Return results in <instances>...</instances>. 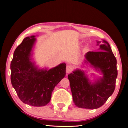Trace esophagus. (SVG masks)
I'll return each instance as SVG.
<instances>
[{"instance_id": "34e87169", "label": "esophagus", "mask_w": 128, "mask_h": 128, "mask_svg": "<svg viewBox=\"0 0 128 128\" xmlns=\"http://www.w3.org/2000/svg\"><path fill=\"white\" fill-rule=\"evenodd\" d=\"M73 70V68L72 67V66H70V65H68L66 66V72L67 73H70Z\"/></svg>"}]
</instances>
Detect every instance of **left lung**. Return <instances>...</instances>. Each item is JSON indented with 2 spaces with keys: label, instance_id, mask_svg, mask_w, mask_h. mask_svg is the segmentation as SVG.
I'll use <instances>...</instances> for the list:
<instances>
[{
  "label": "left lung",
  "instance_id": "obj_1",
  "mask_svg": "<svg viewBox=\"0 0 128 128\" xmlns=\"http://www.w3.org/2000/svg\"><path fill=\"white\" fill-rule=\"evenodd\" d=\"M99 51H89L85 54L84 64L90 66L103 74L92 82L84 70L80 69L68 74L73 100L77 107L96 109L106 103L115 88L118 77L117 60L110 45L103 40ZM100 42L97 41V45Z\"/></svg>",
  "mask_w": 128,
  "mask_h": 128
}]
</instances>
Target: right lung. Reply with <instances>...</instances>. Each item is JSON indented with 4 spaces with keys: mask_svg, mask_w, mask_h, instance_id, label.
<instances>
[{
    "mask_svg": "<svg viewBox=\"0 0 128 128\" xmlns=\"http://www.w3.org/2000/svg\"><path fill=\"white\" fill-rule=\"evenodd\" d=\"M35 36L25 38L15 50L10 63V81L23 103L34 107L47 104L55 86L66 76V64L40 69L32 61Z\"/></svg>",
    "mask_w": 128,
    "mask_h": 128,
    "instance_id": "1",
    "label": "right lung"
}]
</instances>
